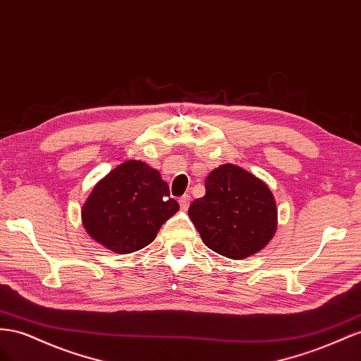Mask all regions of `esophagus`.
<instances>
[{
	"label": "esophagus",
	"mask_w": 361,
	"mask_h": 361,
	"mask_svg": "<svg viewBox=\"0 0 361 361\" xmlns=\"http://www.w3.org/2000/svg\"><path fill=\"white\" fill-rule=\"evenodd\" d=\"M178 202H180L181 210L186 212L189 209V204H190V195H183V197L178 200Z\"/></svg>",
	"instance_id": "obj_1"
}]
</instances>
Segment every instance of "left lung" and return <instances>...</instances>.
Here are the masks:
<instances>
[{"instance_id":"1","label":"left lung","mask_w":361,"mask_h":361,"mask_svg":"<svg viewBox=\"0 0 361 361\" xmlns=\"http://www.w3.org/2000/svg\"><path fill=\"white\" fill-rule=\"evenodd\" d=\"M205 246L228 259H245L269 243L276 230L274 195L263 181L234 164L205 178V195L189 207Z\"/></svg>"}]
</instances>
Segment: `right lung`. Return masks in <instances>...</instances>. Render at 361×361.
<instances>
[{
  "mask_svg": "<svg viewBox=\"0 0 361 361\" xmlns=\"http://www.w3.org/2000/svg\"><path fill=\"white\" fill-rule=\"evenodd\" d=\"M178 210L160 172L128 160L97 184L81 216L92 239L118 254H130L156 239L160 226Z\"/></svg>",
  "mask_w": 361,
  "mask_h": 361,
  "instance_id": "1",
  "label": "right lung"
}]
</instances>
